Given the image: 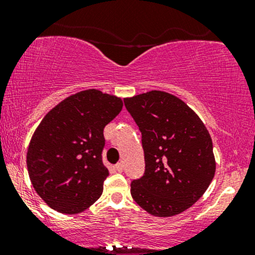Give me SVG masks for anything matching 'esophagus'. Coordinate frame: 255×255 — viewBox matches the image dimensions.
<instances>
[{
  "label": "esophagus",
  "mask_w": 255,
  "mask_h": 255,
  "mask_svg": "<svg viewBox=\"0 0 255 255\" xmlns=\"http://www.w3.org/2000/svg\"><path fill=\"white\" fill-rule=\"evenodd\" d=\"M115 170L118 172H122L124 171V165H122L121 163H119V164L115 165Z\"/></svg>",
  "instance_id": "obj_1"
}]
</instances>
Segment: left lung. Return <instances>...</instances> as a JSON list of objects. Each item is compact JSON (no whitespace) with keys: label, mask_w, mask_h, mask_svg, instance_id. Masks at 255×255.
I'll use <instances>...</instances> for the list:
<instances>
[{"label":"left lung","mask_w":255,"mask_h":255,"mask_svg":"<svg viewBox=\"0 0 255 255\" xmlns=\"http://www.w3.org/2000/svg\"><path fill=\"white\" fill-rule=\"evenodd\" d=\"M142 135L145 175L130 184L141 209L172 217L203 197L216 172L212 139L182 99L164 91L125 98Z\"/></svg>","instance_id":"left-lung-1"}]
</instances>
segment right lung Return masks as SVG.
I'll return each mask as SVG.
<instances>
[{"label":"right lung","instance_id":"1","mask_svg":"<svg viewBox=\"0 0 255 255\" xmlns=\"http://www.w3.org/2000/svg\"><path fill=\"white\" fill-rule=\"evenodd\" d=\"M122 107L120 97L90 89L64 98L44 116L26 163L34 191L49 207L77 215L98 200L109 175L102 163L103 129Z\"/></svg>","mask_w":255,"mask_h":255}]
</instances>
